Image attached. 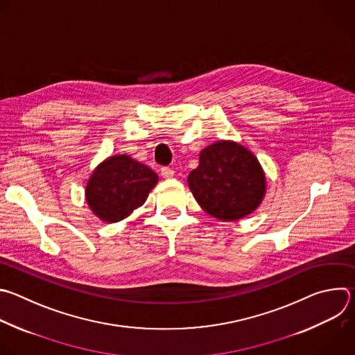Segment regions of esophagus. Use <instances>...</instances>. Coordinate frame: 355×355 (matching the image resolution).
Returning <instances> with one entry per match:
<instances>
[{"label": "esophagus", "instance_id": "obj_1", "mask_svg": "<svg viewBox=\"0 0 355 355\" xmlns=\"http://www.w3.org/2000/svg\"><path fill=\"white\" fill-rule=\"evenodd\" d=\"M162 175L164 178H173L174 177V170L170 167H162Z\"/></svg>", "mask_w": 355, "mask_h": 355}]
</instances>
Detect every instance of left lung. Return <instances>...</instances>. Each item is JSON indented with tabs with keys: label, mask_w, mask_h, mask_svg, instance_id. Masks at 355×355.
Returning <instances> with one entry per match:
<instances>
[{
	"label": "left lung",
	"mask_w": 355,
	"mask_h": 355,
	"mask_svg": "<svg viewBox=\"0 0 355 355\" xmlns=\"http://www.w3.org/2000/svg\"><path fill=\"white\" fill-rule=\"evenodd\" d=\"M196 202L213 217L239 220L252 213L265 195V174L257 157L234 142L205 148L188 175Z\"/></svg>",
	"instance_id": "1"
}]
</instances>
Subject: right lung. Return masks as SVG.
Segmentation results:
<instances>
[{
	"label": "right lung",
	"instance_id": "right-lung-1",
	"mask_svg": "<svg viewBox=\"0 0 355 355\" xmlns=\"http://www.w3.org/2000/svg\"><path fill=\"white\" fill-rule=\"evenodd\" d=\"M157 174L127 155L103 162L86 185V199L101 220L115 223L145 203Z\"/></svg>",
	"mask_w": 355,
	"mask_h": 355
}]
</instances>
